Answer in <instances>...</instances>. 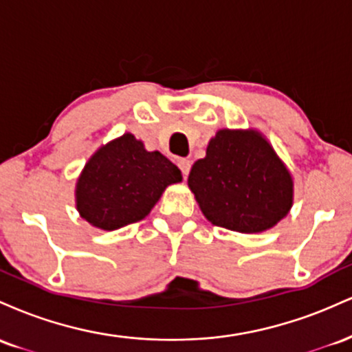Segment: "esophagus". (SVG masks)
I'll return each instance as SVG.
<instances>
[{
  "label": "esophagus",
  "mask_w": 352,
  "mask_h": 352,
  "mask_svg": "<svg viewBox=\"0 0 352 352\" xmlns=\"http://www.w3.org/2000/svg\"><path fill=\"white\" fill-rule=\"evenodd\" d=\"M190 167H192V162H190L188 159H180L179 160V168H180L182 175H184V179H187V177H188Z\"/></svg>",
  "instance_id": "34e87169"
}]
</instances>
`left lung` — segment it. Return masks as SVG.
Returning a JSON list of instances; mask_svg holds the SVG:
<instances>
[{"instance_id":"left-lung-1","label":"left lung","mask_w":352,"mask_h":352,"mask_svg":"<svg viewBox=\"0 0 352 352\" xmlns=\"http://www.w3.org/2000/svg\"><path fill=\"white\" fill-rule=\"evenodd\" d=\"M188 187L213 225L258 233L274 227L293 204L288 168L258 132L223 131L193 164Z\"/></svg>"}]
</instances>
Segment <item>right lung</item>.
<instances>
[{
	"instance_id": "add662e5",
	"label": "right lung",
	"mask_w": 352,
	"mask_h": 352,
	"mask_svg": "<svg viewBox=\"0 0 352 352\" xmlns=\"http://www.w3.org/2000/svg\"><path fill=\"white\" fill-rule=\"evenodd\" d=\"M182 173L160 152H147L132 134L104 145L92 155L78 180L80 217L102 230H117L142 220L165 187Z\"/></svg>"
}]
</instances>
